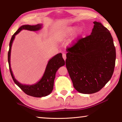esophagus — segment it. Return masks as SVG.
<instances>
[{
  "label": "esophagus",
  "instance_id": "34e87169",
  "mask_svg": "<svg viewBox=\"0 0 122 122\" xmlns=\"http://www.w3.org/2000/svg\"><path fill=\"white\" fill-rule=\"evenodd\" d=\"M62 57H63V59L64 60H66V54L65 53H63L62 54Z\"/></svg>",
  "mask_w": 122,
  "mask_h": 122
}]
</instances>
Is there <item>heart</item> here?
<instances>
[{"instance_id": "b5f03b06", "label": "heart", "mask_w": 122, "mask_h": 122, "mask_svg": "<svg viewBox=\"0 0 122 122\" xmlns=\"http://www.w3.org/2000/svg\"><path fill=\"white\" fill-rule=\"evenodd\" d=\"M73 31H74V28H73V27L68 28V29H66V30L63 31L59 35V37L61 39H63L64 38H65V37H67L68 36H69V35H70L71 33ZM80 32V30H79L78 31H77V32L76 34V36H75V37L73 38V39L72 40V41H73L75 40V39L76 38V37H77V35H79V33Z\"/></svg>"}]
</instances>
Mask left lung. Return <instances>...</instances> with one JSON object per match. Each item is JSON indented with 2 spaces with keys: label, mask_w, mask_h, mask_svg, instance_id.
<instances>
[{
  "label": "left lung",
  "mask_w": 122,
  "mask_h": 122,
  "mask_svg": "<svg viewBox=\"0 0 122 122\" xmlns=\"http://www.w3.org/2000/svg\"><path fill=\"white\" fill-rule=\"evenodd\" d=\"M91 34L66 48V65L74 87L83 94L97 92L112 77L116 50L110 31L94 21Z\"/></svg>",
  "instance_id": "1"
}]
</instances>
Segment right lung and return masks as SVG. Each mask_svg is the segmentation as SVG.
<instances>
[{"mask_svg": "<svg viewBox=\"0 0 122 122\" xmlns=\"http://www.w3.org/2000/svg\"><path fill=\"white\" fill-rule=\"evenodd\" d=\"M41 28V25H24L20 27L14 35L10 40L9 43V49L8 53V61L9 63V68L10 74L14 82L16 84L22 91L25 94L36 97H41L50 94L53 89L54 80L56 77V73L58 69L65 64V61L62 58V53L57 54L48 62L45 73L39 81L34 85H27L20 84L15 79L14 75L10 67V52H11V46L14 40L15 36L18 34L20 31L23 29L30 31H37Z\"/></svg>", "mask_w": 122, "mask_h": 122, "instance_id": "1", "label": "right lung"}]
</instances>
